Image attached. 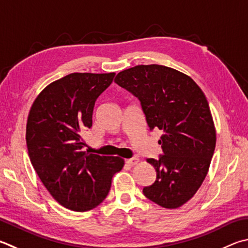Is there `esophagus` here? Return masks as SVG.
Here are the masks:
<instances>
[{
	"mask_svg": "<svg viewBox=\"0 0 248 248\" xmlns=\"http://www.w3.org/2000/svg\"><path fill=\"white\" fill-rule=\"evenodd\" d=\"M125 163H127V164L130 165V166L137 165V164L139 163V158H138V157H133V158H130V159L125 160Z\"/></svg>",
	"mask_w": 248,
	"mask_h": 248,
	"instance_id": "obj_1",
	"label": "esophagus"
}]
</instances>
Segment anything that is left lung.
<instances>
[{"label": "left lung", "mask_w": 248, "mask_h": 248, "mask_svg": "<svg viewBox=\"0 0 248 248\" xmlns=\"http://www.w3.org/2000/svg\"><path fill=\"white\" fill-rule=\"evenodd\" d=\"M115 82L136 95L151 130L164 132V154L147 159L156 180L143 194L164 208H179L195 195L208 172L216 128L204 92L190 76L163 65L120 71Z\"/></svg>", "instance_id": "obj_1"}]
</instances>
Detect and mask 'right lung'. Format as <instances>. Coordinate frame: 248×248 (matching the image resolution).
I'll return each mask as SVG.
<instances>
[{"instance_id":"1","label":"right lung","mask_w":248,"mask_h":248,"mask_svg":"<svg viewBox=\"0 0 248 248\" xmlns=\"http://www.w3.org/2000/svg\"><path fill=\"white\" fill-rule=\"evenodd\" d=\"M115 75H67L44 88L29 111L26 141L31 164L53 199L70 210L82 213L100 205L124 165L118 156L82 151L81 133L92 127L96 98Z\"/></svg>"}]
</instances>
